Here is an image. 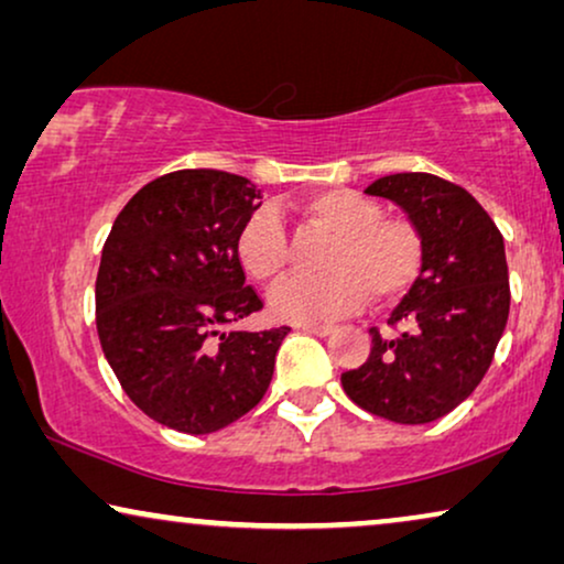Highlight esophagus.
I'll return each mask as SVG.
<instances>
[{"instance_id": "1", "label": "esophagus", "mask_w": 564, "mask_h": 564, "mask_svg": "<svg viewBox=\"0 0 564 564\" xmlns=\"http://www.w3.org/2000/svg\"><path fill=\"white\" fill-rule=\"evenodd\" d=\"M297 328L305 330V334H313V336H330V334H334V328H330V326H311V323H300Z\"/></svg>"}]
</instances>
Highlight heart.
<instances>
[{"label":"heart","instance_id":"obj_1","mask_svg":"<svg viewBox=\"0 0 564 564\" xmlns=\"http://www.w3.org/2000/svg\"><path fill=\"white\" fill-rule=\"evenodd\" d=\"M303 228L334 236L318 280H290L272 295V313L290 323H326L359 311L372 297L395 303L423 269V236L408 218H388L377 199L354 189L321 192L300 207ZM243 272L272 288L290 267V241L280 213L257 210L236 238Z\"/></svg>","mask_w":564,"mask_h":564}]
</instances>
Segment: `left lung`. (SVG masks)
<instances>
[{"label":"left lung","instance_id":"obj_1","mask_svg":"<svg viewBox=\"0 0 564 564\" xmlns=\"http://www.w3.org/2000/svg\"><path fill=\"white\" fill-rule=\"evenodd\" d=\"M367 195L392 199L423 236V269L388 318L369 328L372 351L341 375L359 408L395 423H431L482 382L511 307L503 236L459 184L426 172L390 174Z\"/></svg>","mask_w":564,"mask_h":564}]
</instances>
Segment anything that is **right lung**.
<instances>
[{
	"instance_id": "right-lung-1",
	"label": "right lung",
	"mask_w": 564,
	"mask_h": 564,
	"mask_svg": "<svg viewBox=\"0 0 564 564\" xmlns=\"http://www.w3.org/2000/svg\"><path fill=\"white\" fill-rule=\"evenodd\" d=\"M246 176L182 169L138 189L107 236L97 334L128 398L161 426L213 434L251 411L274 375L288 326H223L264 307L236 238L259 210Z\"/></svg>"
}]
</instances>
